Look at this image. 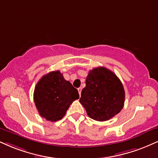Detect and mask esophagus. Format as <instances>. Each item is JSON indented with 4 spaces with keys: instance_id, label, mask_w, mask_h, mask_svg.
Here are the masks:
<instances>
[{
    "instance_id": "obj_1",
    "label": "esophagus",
    "mask_w": 158,
    "mask_h": 158,
    "mask_svg": "<svg viewBox=\"0 0 158 158\" xmlns=\"http://www.w3.org/2000/svg\"><path fill=\"white\" fill-rule=\"evenodd\" d=\"M77 91H78V93H79L80 96H81V91H82V88H81V87H80V88L77 89Z\"/></svg>"
}]
</instances>
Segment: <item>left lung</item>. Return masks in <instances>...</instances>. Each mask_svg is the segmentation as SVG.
<instances>
[{
  "mask_svg": "<svg viewBox=\"0 0 158 158\" xmlns=\"http://www.w3.org/2000/svg\"><path fill=\"white\" fill-rule=\"evenodd\" d=\"M124 98L125 92L118 77L107 68L100 67L89 71L80 102L89 117L104 122L121 111Z\"/></svg>",
  "mask_w": 158,
  "mask_h": 158,
  "instance_id": "1",
  "label": "left lung"
}]
</instances>
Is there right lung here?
Segmentation results:
<instances>
[{
  "label": "right lung",
  "instance_id": "right-lung-1",
  "mask_svg": "<svg viewBox=\"0 0 158 158\" xmlns=\"http://www.w3.org/2000/svg\"><path fill=\"white\" fill-rule=\"evenodd\" d=\"M78 98V91L58 70L44 75L36 83L34 93L39 114L50 122L61 119L70 105Z\"/></svg>",
  "mask_w": 158,
  "mask_h": 158
}]
</instances>
